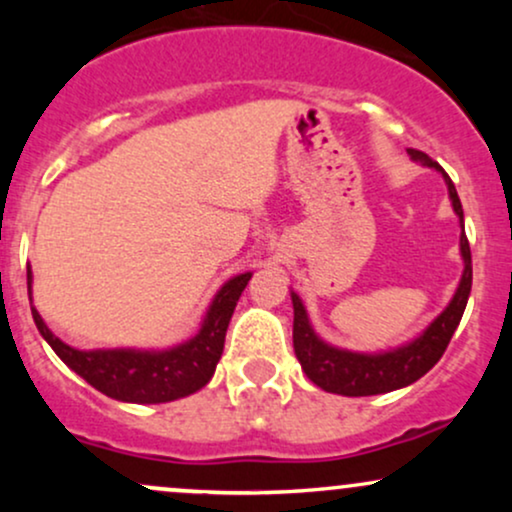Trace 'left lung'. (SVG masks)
Instances as JSON below:
<instances>
[{
  "mask_svg": "<svg viewBox=\"0 0 512 512\" xmlns=\"http://www.w3.org/2000/svg\"><path fill=\"white\" fill-rule=\"evenodd\" d=\"M407 151L416 163L436 168L438 173H443L452 209H455V214L460 216L462 223V202L460 197H457V190L455 185H452V180L448 178V173H445L431 156H426L424 151ZM460 252L464 272L460 286H457L448 308H445L443 313L419 334V337L397 346V349L380 351V354H358V351H346L339 349V346L322 342L315 334L313 325H310L303 301L298 298V293L291 291L293 349H296V358L301 361L305 375L325 392H334V395L344 397L383 395V392H392L399 390V387L416 383V380H419L421 375H426L428 370L440 361V356L445 354L452 334H455L457 325H460L464 308H467L469 291H472V252H469V240L464 236V223L460 236Z\"/></svg>",
  "mask_w": 512,
  "mask_h": 512,
  "instance_id": "obj_1",
  "label": "left lung"
}]
</instances>
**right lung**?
<instances>
[{
  "mask_svg": "<svg viewBox=\"0 0 512 512\" xmlns=\"http://www.w3.org/2000/svg\"><path fill=\"white\" fill-rule=\"evenodd\" d=\"M250 276V272H245L228 279L211 301L195 337L163 351H79L64 344L60 337H55L38 310L31 308V313L35 327L43 334L45 342L52 346V351L98 392L120 399V402L134 404L173 402V399L202 390L211 380L216 363L223 354L228 322H231L240 293L248 286ZM31 281L33 272L28 267V296H31Z\"/></svg>",
  "mask_w": 512,
  "mask_h": 512,
  "instance_id": "obj_1",
  "label": "right lung"
}]
</instances>
